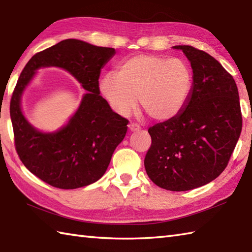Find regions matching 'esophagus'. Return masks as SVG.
I'll return each instance as SVG.
<instances>
[{
    "mask_svg": "<svg viewBox=\"0 0 252 252\" xmlns=\"http://www.w3.org/2000/svg\"><path fill=\"white\" fill-rule=\"evenodd\" d=\"M141 126L138 125H135V123H130L129 125V130L130 132H136V131H140Z\"/></svg>",
    "mask_w": 252,
    "mask_h": 252,
    "instance_id": "obj_1",
    "label": "esophagus"
}]
</instances>
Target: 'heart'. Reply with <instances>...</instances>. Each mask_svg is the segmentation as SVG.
Here are the masks:
<instances>
[{
	"label": "heart",
	"instance_id": "obj_1",
	"mask_svg": "<svg viewBox=\"0 0 252 252\" xmlns=\"http://www.w3.org/2000/svg\"><path fill=\"white\" fill-rule=\"evenodd\" d=\"M192 89V71L180 58L138 54L127 58L116 73H106L99 92L111 109L127 116L140 104L154 121L173 119L184 109Z\"/></svg>",
	"mask_w": 252,
	"mask_h": 252
}]
</instances>
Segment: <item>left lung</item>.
Here are the masks:
<instances>
[{"label":"left lung","mask_w":252,"mask_h":252,"mask_svg":"<svg viewBox=\"0 0 252 252\" xmlns=\"http://www.w3.org/2000/svg\"><path fill=\"white\" fill-rule=\"evenodd\" d=\"M189 61L192 89L173 119L149 127L152 146L144 165L155 184L184 191L210 183L226 168L242 132L235 80L216 58L189 45H175Z\"/></svg>","instance_id":"left-lung-1"}]
</instances>
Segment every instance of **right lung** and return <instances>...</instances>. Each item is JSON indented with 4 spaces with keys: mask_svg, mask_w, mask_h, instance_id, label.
Masks as SVG:
<instances>
[{
    "mask_svg": "<svg viewBox=\"0 0 252 252\" xmlns=\"http://www.w3.org/2000/svg\"><path fill=\"white\" fill-rule=\"evenodd\" d=\"M115 54L111 47L67 39L32 56L21 72L9 108L16 151L25 167L45 183L74 189L98 181L125 138L127 120L112 111L98 88L101 69ZM50 66L70 73L87 92L65 126L43 132L23 115L21 97L36 71Z\"/></svg>",
    "mask_w": 252,
    "mask_h": 252,
    "instance_id": "right-lung-1",
    "label": "right lung"
}]
</instances>
